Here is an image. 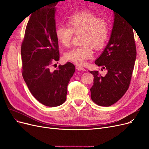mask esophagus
Segmentation results:
<instances>
[{
  "label": "esophagus",
  "mask_w": 149,
  "mask_h": 149,
  "mask_svg": "<svg viewBox=\"0 0 149 149\" xmlns=\"http://www.w3.org/2000/svg\"><path fill=\"white\" fill-rule=\"evenodd\" d=\"M76 69H77L78 70H79V71H86V69L84 68L81 66L80 65H76Z\"/></svg>",
  "instance_id": "esophagus-1"
}]
</instances>
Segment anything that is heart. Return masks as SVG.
<instances>
[{"label": "heart", "mask_w": 149, "mask_h": 149, "mask_svg": "<svg viewBox=\"0 0 149 149\" xmlns=\"http://www.w3.org/2000/svg\"><path fill=\"white\" fill-rule=\"evenodd\" d=\"M67 25H60L56 29V39L61 45L69 47L74 33H81L83 45L76 47L65 54V58L78 65H84L93 57V47L101 48L109 38V24L104 18H98L90 12L77 13L70 17Z\"/></svg>", "instance_id": "obj_1"}]
</instances>
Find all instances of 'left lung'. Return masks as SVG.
<instances>
[{
    "label": "left lung",
    "mask_w": 149,
    "mask_h": 149,
    "mask_svg": "<svg viewBox=\"0 0 149 149\" xmlns=\"http://www.w3.org/2000/svg\"><path fill=\"white\" fill-rule=\"evenodd\" d=\"M133 29L123 17L114 12L110 40L95 61L96 65L106 68L107 73L102 76L97 71H89L94 76V83L90 89L91 97L99 106L114 104L129 87L137 55Z\"/></svg>",
    "instance_id": "left-lung-1"
}]
</instances>
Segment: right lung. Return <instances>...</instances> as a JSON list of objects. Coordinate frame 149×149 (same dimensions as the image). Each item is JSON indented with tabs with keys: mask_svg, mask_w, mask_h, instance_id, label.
I'll return each mask as SVG.
<instances>
[{
	"mask_svg": "<svg viewBox=\"0 0 149 149\" xmlns=\"http://www.w3.org/2000/svg\"><path fill=\"white\" fill-rule=\"evenodd\" d=\"M54 0L31 15L21 46L22 76L31 94L43 105L55 107L63 104L74 65L67 62L51 71L49 66L60 59L56 37Z\"/></svg>",
	"mask_w": 149,
	"mask_h": 149,
	"instance_id": "add662e5",
	"label": "right lung"
}]
</instances>
